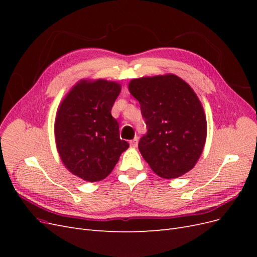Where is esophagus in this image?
Listing matches in <instances>:
<instances>
[{"label":"esophagus","instance_id":"34e87169","mask_svg":"<svg viewBox=\"0 0 257 257\" xmlns=\"http://www.w3.org/2000/svg\"><path fill=\"white\" fill-rule=\"evenodd\" d=\"M130 146L132 148H136L138 146V137H135L134 139H132V141L130 142Z\"/></svg>","mask_w":257,"mask_h":257}]
</instances>
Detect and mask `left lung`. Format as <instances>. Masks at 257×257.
I'll list each match as a JSON object with an SVG mask.
<instances>
[{
	"instance_id": "obj_1",
	"label": "left lung",
	"mask_w": 257,
	"mask_h": 257,
	"mask_svg": "<svg viewBox=\"0 0 257 257\" xmlns=\"http://www.w3.org/2000/svg\"><path fill=\"white\" fill-rule=\"evenodd\" d=\"M141 104L148 132L139 141L143 158L162 178H178L195 166L207 137V120L196 93L174 74L128 83Z\"/></svg>"
}]
</instances>
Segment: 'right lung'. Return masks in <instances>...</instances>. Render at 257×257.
<instances>
[{
	"label": "right lung",
	"mask_w": 257,
	"mask_h": 257,
	"mask_svg": "<svg viewBox=\"0 0 257 257\" xmlns=\"http://www.w3.org/2000/svg\"><path fill=\"white\" fill-rule=\"evenodd\" d=\"M121 85L105 79L80 80L60 104L54 136L65 167L85 181L109 175L130 145L120 139L111 108Z\"/></svg>",
	"instance_id": "right-lung-1"
}]
</instances>
